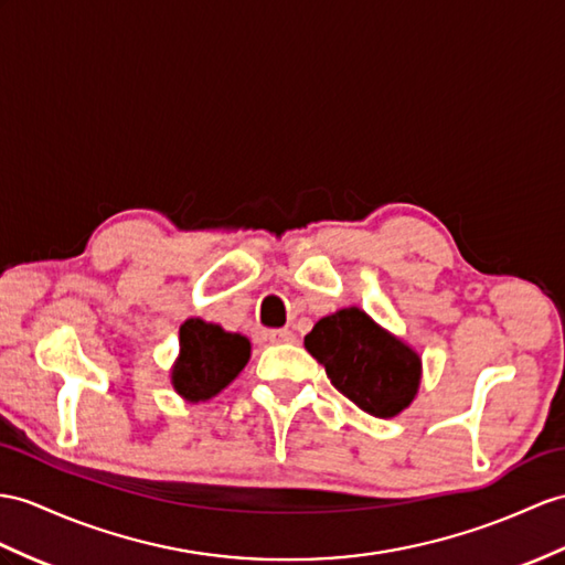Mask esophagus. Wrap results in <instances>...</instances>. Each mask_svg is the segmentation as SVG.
<instances>
[{"label":"esophagus","instance_id":"obj_1","mask_svg":"<svg viewBox=\"0 0 565 565\" xmlns=\"http://www.w3.org/2000/svg\"><path fill=\"white\" fill-rule=\"evenodd\" d=\"M268 340L275 342V345H287V342H295L297 335L292 333V330H287V328H275V330H270V333H268Z\"/></svg>","mask_w":565,"mask_h":565}]
</instances>
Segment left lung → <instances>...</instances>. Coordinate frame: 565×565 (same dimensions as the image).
Instances as JSON below:
<instances>
[{
	"instance_id": "8db88e82",
	"label": "left lung",
	"mask_w": 565,
	"mask_h": 565,
	"mask_svg": "<svg viewBox=\"0 0 565 565\" xmlns=\"http://www.w3.org/2000/svg\"><path fill=\"white\" fill-rule=\"evenodd\" d=\"M305 348L326 366L330 383L374 417L401 415L419 391V354L356 307L323 316Z\"/></svg>"
}]
</instances>
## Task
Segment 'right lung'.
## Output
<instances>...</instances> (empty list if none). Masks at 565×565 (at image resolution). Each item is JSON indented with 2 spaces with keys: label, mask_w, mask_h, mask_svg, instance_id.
<instances>
[{
  "label": "right lung",
  "mask_w": 565,
  "mask_h": 565,
  "mask_svg": "<svg viewBox=\"0 0 565 565\" xmlns=\"http://www.w3.org/2000/svg\"><path fill=\"white\" fill-rule=\"evenodd\" d=\"M252 356V342L227 333L217 323L186 319L179 328V356L172 366V386L189 403H205L239 376Z\"/></svg>",
  "instance_id": "obj_1"
}]
</instances>
